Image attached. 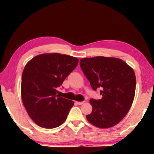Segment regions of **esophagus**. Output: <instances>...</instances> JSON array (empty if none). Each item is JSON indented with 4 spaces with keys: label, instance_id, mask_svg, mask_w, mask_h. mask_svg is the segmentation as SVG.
Returning <instances> with one entry per match:
<instances>
[{
    "label": "esophagus",
    "instance_id": "obj_1",
    "mask_svg": "<svg viewBox=\"0 0 154 154\" xmlns=\"http://www.w3.org/2000/svg\"><path fill=\"white\" fill-rule=\"evenodd\" d=\"M76 103L78 104V105H82V104L84 103V102H83V101H77V102H76Z\"/></svg>",
    "mask_w": 154,
    "mask_h": 154
}]
</instances>
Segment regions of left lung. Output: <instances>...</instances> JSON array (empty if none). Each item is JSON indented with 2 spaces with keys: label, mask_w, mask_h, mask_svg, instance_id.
Segmentation results:
<instances>
[{
  "label": "left lung",
  "mask_w": 154,
  "mask_h": 154,
  "mask_svg": "<svg viewBox=\"0 0 154 154\" xmlns=\"http://www.w3.org/2000/svg\"><path fill=\"white\" fill-rule=\"evenodd\" d=\"M80 67L95 91L100 88L99 100L91 99L93 110L88 121L98 128L115 126L128 114L135 93V72L123 60L96 56L80 60Z\"/></svg>",
  "instance_id": "left-lung-1"
}]
</instances>
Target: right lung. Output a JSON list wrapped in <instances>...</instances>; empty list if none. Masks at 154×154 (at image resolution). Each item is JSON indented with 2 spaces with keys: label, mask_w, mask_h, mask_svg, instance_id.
Returning a JSON list of instances; mask_svg holds the SVG:
<instances>
[{
  "label": "right lung",
  "mask_w": 154,
  "mask_h": 154,
  "mask_svg": "<svg viewBox=\"0 0 154 154\" xmlns=\"http://www.w3.org/2000/svg\"><path fill=\"white\" fill-rule=\"evenodd\" d=\"M76 57L58 53L43 54L29 61L22 72L21 95L29 117L43 128L64 122L74 101L56 95L65 78L77 66Z\"/></svg>",
  "instance_id": "right-lung-1"
}]
</instances>
